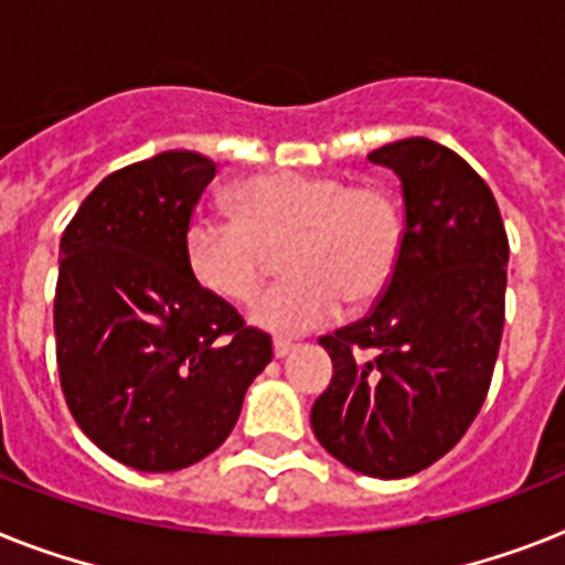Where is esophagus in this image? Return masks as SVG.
I'll return each instance as SVG.
<instances>
[{
	"instance_id": "1",
	"label": "esophagus",
	"mask_w": 565,
	"mask_h": 565,
	"mask_svg": "<svg viewBox=\"0 0 565 565\" xmlns=\"http://www.w3.org/2000/svg\"><path fill=\"white\" fill-rule=\"evenodd\" d=\"M292 350H296V344H292L290 339H281V335H278V339L273 341V353H275V359H284V355H290Z\"/></svg>"
}]
</instances>
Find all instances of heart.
I'll return each mask as SVG.
<instances>
[{"label": "heart", "mask_w": 565, "mask_h": 565, "mask_svg": "<svg viewBox=\"0 0 565 565\" xmlns=\"http://www.w3.org/2000/svg\"><path fill=\"white\" fill-rule=\"evenodd\" d=\"M232 212L198 210L183 249L203 290L246 305L273 258L290 278L258 298L253 321L296 335L335 321L344 301L364 307L391 287L405 253V215L391 189L335 174H264L232 189Z\"/></svg>", "instance_id": "heart-1"}]
</instances>
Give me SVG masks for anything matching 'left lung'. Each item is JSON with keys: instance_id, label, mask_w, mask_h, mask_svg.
Wrapping results in <instances>:
<instances>
[{"instance_id": "8db88e82", "label": "left lung", "mask_w": 565, "mask_h": 565, "mask_svg": "<svg viewBox=\"0 0 565 565\" xmlns=\"http://www.w3.org/2000/svg\"><path fill=\"white\" fill-rule=\"evenodd\" d=\"M367 160L399 178L405 253L376 307L319 339L333 379L310 425L348 468L402 480L451 451L486 402L509 238L494 194L457 151L407 137Z\"/></svg>"}]
</instances>
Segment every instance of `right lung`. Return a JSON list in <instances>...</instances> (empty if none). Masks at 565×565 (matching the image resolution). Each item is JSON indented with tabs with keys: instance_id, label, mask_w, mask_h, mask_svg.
Returning <instances> with one entry per match:
<instances>
[{
	"instance_id": "obj_1",
	"label": "right lung",
	"mask_w": 565,
	"mask_h": 565,
	"mask_svg": "<svg viewBox=\"0 0 565 565\" xmlns=\"http://www.w3.org/2000/svg\"><path fill=\"white\" fill-rule=\"evenodd\" d=\"M215 163L163 151L108 174L60 241V385L83 434L122 466L180 471L238 422L273 341L198 284L183 235Z\"/></svg>"
}]
</instances>
